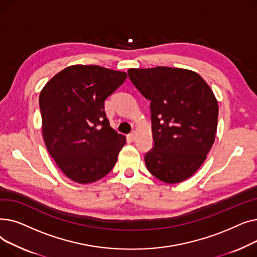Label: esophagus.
<instances>
[{
	"instance_id": "esophagus-1",
	"label": "esophagus",
	"mask_w": 257,
	"mask_h": 257,
	"mask_svg": "<svg viewBox=\"0 0 257 257\" xmlns=\"http://www.w3.org/2000/svg\"><path fill=\"white\" fill-rule=\"evenodd\" d=\"M128 138L130 139V141H134V140H136V138H137V132L136 131H132L130 134H129V136H128Z\"/></svg>"
}]
</instances>
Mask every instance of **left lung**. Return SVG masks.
I'll return each mask as SVG.
<instances>
[{"label":"left lung","instance_id":"8db88e82","mask_svg":"<svg viewBox=\"0 0 257 257\" xmlns=\"http://www.w3.org/2000/svg\"><path fill=\"white\" fill-rule=\"evenodd\" d=\"M128 76L150 100L154 146L145 155L148 171L179 183L201 167L214 143L218 101L199 74L176 67L129 69Z\"/></svg>","mask_w":257,"mask_h":257}]
</instances>
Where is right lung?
I'll use <instances>...</instances> for the list:
<instances>
[{"label":"right lung","instance_id":"add662e5","mask_svg":"<svg viewBox=\"0 0 257 257\" xmlns=\"http://www.w3.org/2000/svg\"><path fill=\"white\" fill-rule=\"evenodd\" d=\"M125 72L76 64L54 76L39 94L47 149L66 177L91 183L109 173L126 138L109 125L104 102Z\"/></svg>","mask_w":257,"mask_h":257}]
</instances>
